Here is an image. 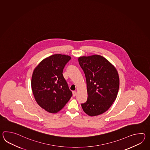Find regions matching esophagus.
Returning a JSON list of instances; mask_svg holds the SVG:
<instances>
[{
    "mask_svg": "<svg viewBox=\"0 0 150 150\" xmlns=\"http://www.w3.org/2000/svg\"><path fill=\"white\" fill-rule=\"evenodd\" d=\"M72 94H73V96H76V91H73V93H72Z\"/></svg>",
    "mask_w": 150,
    "mask_h": 150,
    "instance_id": "34e87169",
    "label": "esophagus"
}]
</instances>
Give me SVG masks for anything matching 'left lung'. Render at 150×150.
Masks as SVG:
<instances>
[{
  "instance_id": "8db88e82",
  "label": "left lung",
  "mask_w": 150,
  "mask_h": 150,
  "mask_svg": "<svg viewBox=\"0 0 150 150\" xmlns=\"http://www.w3.org/2000/svg\"><path fill=\"white\" fill-rule=\"evenodd\" d=\"M86 77L87 100L81 104L90 116L102 114L108 109L118 93L120 79L115 67L105 58L95 54L78 58Z\"/></svg>"
}]
</instances>
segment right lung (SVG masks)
<instances>
[{
  "instance_id": "obj_1",
  "label": "right lung",
  "mask_w": 150,
  "mask_h": 150,
  "mask_svg": "<svg viewBox=\"0 0 150 150\" xmlns=\"http://www.w3.org/2000/svg\"><path fill=\"white\" fill-rule=\"evenodd\" d=\"M71 59L68 55L53 54L42 60L33 71V95L38 105L47 112L60 111L72 96L63 75L64 67Z\"/></svg>"
}]
</instances>
